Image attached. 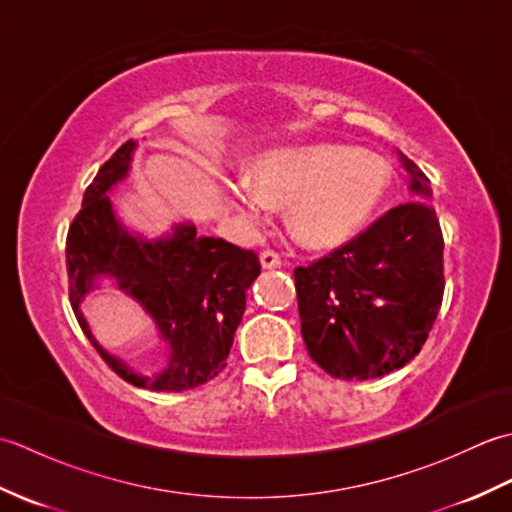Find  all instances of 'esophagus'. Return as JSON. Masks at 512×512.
I'll use <instances>...</instances> for the list:
<instances>
[{
	"mask_svg": "<svg viewBox=\"0 0 512 512\" xmlns=\"http://www.w3.org/2000/svg\"><path fill=\"white\" fill-rule=\"evenodd\" d=\"M259 262L266 270H273V268H281V257L275 253V250H264L262 255H259Z\"/></svg>",
	"mask_w": 512,
	"mask_h": 512,
	"instance_id": "1",
	"label": "esophagus"
}]
</instances>
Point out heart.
Masks as SVG:
<instances>
[{
    "mask_svg": "<svg viewBox=\"0 0 512 512\" xmlns=\"http://www.w3.org/2000/svg\"><path fill=\"white\" fill-rule=\"evenodd\" d=\"M391 184L383 156L343 145L268 151L253 165L250 182L226 184V193L250 220L268 206H288V228L303 246H343L372 222Z\"/></svg>",
    "mask_w": 512,
    "mask_h": 512,
    "instance_id": "1",
    "label": "heart"
}]
</instances>
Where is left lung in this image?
<instances>
[{
  "label": "left lung",
  "instance_id": "1",
  "mask_svg": "<svg viewBox=\"0 0 512 512\" xmlns=\"http://www.w3.org/2000/svg\"><path fill=\"white\" fill-rule=\"evenodd\" d=\"M413 200L310 266L295 268L301 336L334 378L385 376L416 356L444 295V239L429 178L405 154Z\"/></svg>",
  "mask_w": 512,
  "mask_h": 512
}]
</instances>
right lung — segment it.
Segmentation results:
<instances>
[{
  "mask_svg": "<svg viewBox=\"0 0 512 512\" xmlns=\"http://www.w3.org/2000/svg\"><path fill=\"white\" fill-rule=\"evenodd\" d=\"M134 149V140H127L114 151L85 189L81 211L70 224L65 239L70 303L83 334L127 383L151 391L193 389L226 367L246 292L262 266L253 250L198 235L191 222L176 224L158 239L129 233L116 220L110 191L127 176ZM105 276L146 308L170 343V363L160 375L134 373L91 336L80 301Z\"/></svg>",
  "mask_w": 512,
  "mask_h": 512,
  "instance_id": "1",
  "label": "right lung"
}]
</instances>
